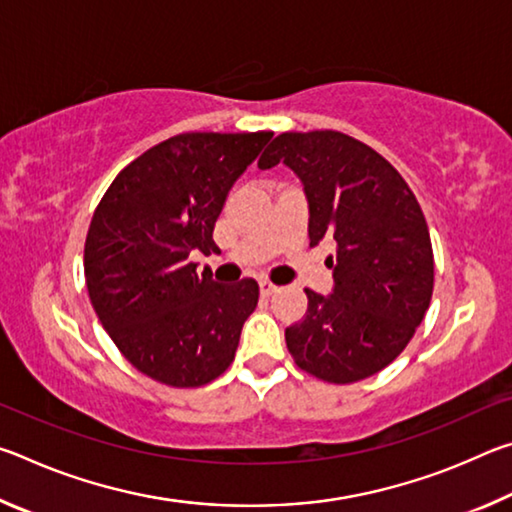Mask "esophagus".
<instances>
[{
  "label": "esophagus",
  "instance_id": "34e87169",
  "mask_svg": "<svg viewBox=\"0 0 512 512\" xmlns=\"http://www.w3.org/2000/svg\"><path fill=\"white\" fill-rule=\"evenodd\" d=\"M275 291H277V287L273 282H268V280L259 282V293H262V296H271V293H275Z\"/></svg>",
  "mask_w": 512,
  "mask_h": 512
}]
</instances>
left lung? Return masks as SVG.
Masks as SVG:
<instances>
[{"label": "left lung", "mask_w": 512, "mask_h": 512, "mask_svg": "<svg viewBox=\"0 0 512 512\" xmlns=\"http://www.w3.org/2000/svg\"><path fill=\"white\" fill-rule=\"evenodd\" d=\"M287 164L305 189L309 246L336 241L334 289H305L307 314L284 339L298 366L352 384L400 357L427 314L433 250L424 214L391 162L336 131L282 133L259 169Z\"/></svg>", "instance_id": "obj_1"}]
</instances>
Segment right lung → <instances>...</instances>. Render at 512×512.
<instances>
[{
	"instance_id": "obj_1",
	"label": "right lung",
	"mask_w": 512,
	"mask_h": 512,
	"mask_svg": "<svg viewBox=\"0 0 512 512\" xmlns=\"http://www.w3.org/2000/svg\"><path fill=\"white\" fill-rule=\"evenodd\" d=\"M271 137H169L119 171L94 210L85 239L92 307L119 352L160 384L203 386L235 359L257 282L221 287L189 255L216 250L225 198Z\"/></svg>"
}]
</instances>
